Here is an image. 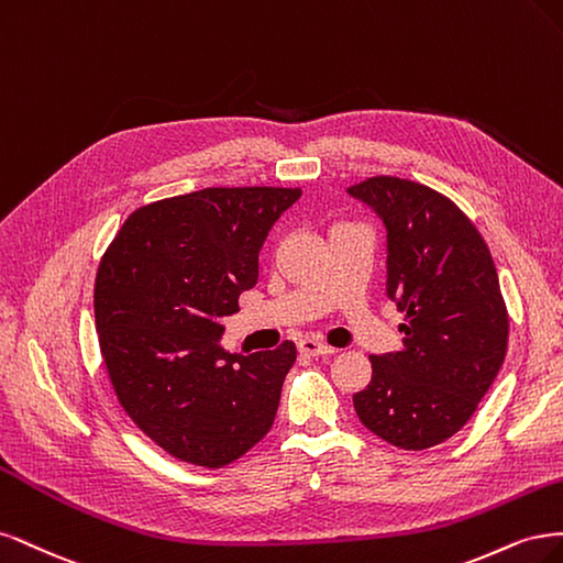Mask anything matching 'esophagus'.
I'll return each mask as SVG.
<instances>
[{
  "instance_id": "obj_1",
  "label": "esophagus",
  "mask_w": 563,
  "mask_h": 563,
  "mask_svg": "<svg viewBox=\"0 0 563 563\" xmlns=\"http://www.w3.org/2000/svg\"><path fill=\"white\" fill-rule=\"evenodd\" d=\"M299 353L308 355V357H318V355H332L334 349L328 346V343L318 341V339H301L299 341Z\"/></svg>"
}]
</instances>
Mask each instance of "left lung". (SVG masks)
I'll return each mask as SVG.
<instances>
[{
	"mask_svg": "<svg viewBox=\"0 0 563 563\" xmlns=\"http://www.w3.org/2000/svg\"><path fill=\"white\" fill-rule=\"evenodd\" d=\"M386 227V295L405 313L402 351L369 355L372 380L353 395L357 419L407 451L456 434L507 351V308L482 233L446 196L376 175L349 187Z\"/></svg>",
	"mask_w": 563,
	"mask_h": 563,
	"instance_id": "left-lung-1",
	"label": "left lung"
}]
</instances>
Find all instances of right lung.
I'll list each match as a JSON object with an SVG mask.
<instances>
[{
    "mask_svg": "<svg viewBox=\"0 0 563 563\" xmlns=\"http://www.w3.org/2000/svg\"><path fill=\"white\" fill-rule=\"evenodd\" d=\"M301 196L283 187H210L137 208L100 260L96 328L112 388L170 456L222 467L274 426L297 346L229 353L222 318L255 287L260 250Z\"/></svg>",
    "mask_w": 563,
    "mask_h": 563,
    "instance_id": "add662e5",
    "label": "right lung"
}]
</instances>
